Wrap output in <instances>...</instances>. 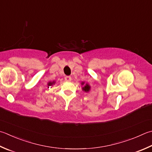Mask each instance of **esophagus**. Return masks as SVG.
<instances>
[{"mask_svg": "<svg viewBox=\"0 0 152 152\" xmlns=\"http://www.w3.org/2000/svg\"><path fill=\"white\" fill-rule=\"evenodd\" d=\"M65 80L66 81H71V77L70 76H66L65 77Z\"/></svg>", "mask_w": 152, "mask_h": 152, "instance_id": "1", "label": "esophagus"}]
</instances>
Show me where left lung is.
I'll return each mask as SVG.
<instances>
[{
  "label": "left lung",
  "instance_id": "1",
  "mask_svg": "<svg viewBox=\"0 0 152 152\" xmlns=\"http://www.w3.org/2000/svg\"><path fill=\"white\" fill-rule=\"evenodd\" d=\"M84 84H85V83H84V82H82L81 85H83ZM82 89H83V91H85V92H88V91H90V89H91V87H90V85H88V83H86V84H85V85L84 86V87L82 88Z\"/></svg>",
  "mask_w": 152,
  "mask_h": 152
}]
</instances>
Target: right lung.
I'll use <instances>...</instances> for the list:
<instances>
[{
	"instance_id": "1",
	"label": "right lung",
	"mask_w": 152,
	"mask_h": 152,
	"mask_svg": "<svg viewBox=\"0 0 152 152\" xmlns=\"http://www.w3.org/2000/svg\"><path fill=\"white\" fill-rule=\"evenodd\" d=\"M54 83H55V81H53V82H49L48 83V88H49V87H50V86H52Z\"/></svg>"
}]
</instances>
